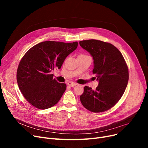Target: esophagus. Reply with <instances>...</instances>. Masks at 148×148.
Returning a JSON list of instances; mask_svg holds the SVG:
<instances>
[{"instance_id":"1","label":"esophagus","mask_w":148,"mask_h":148,"mask_svg":"<svg viewBox=\"0 0 148 148\" xmlns=\"http://www.w3.org/2000/svg\"><path fill=\"white\" fill-rule=\"evenodd\" d=\"M67 84L68 85V86H71V87H74V86H76V85H77V84H76L75 83L71 82H69L67 83Z\"/></svg>"}]
</instances>
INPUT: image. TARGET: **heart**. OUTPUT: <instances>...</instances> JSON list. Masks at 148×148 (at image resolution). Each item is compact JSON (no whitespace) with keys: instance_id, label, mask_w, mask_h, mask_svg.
I'll list each match as a JSON object with an SVG mask.
<instances>
[{"instance_id":"heart-1","label":"heart","mask_w":148,"mask_h":148,"mask_svg":"<svg viewBox=\"0 0 148 148\" xmlns=\"http://www.w3.org/2000/svg\"><path fill=\"white\" fill-rule=\"evenodd\" d=\"M82 55H83V54H82Z\"/></svg>"}]
</instances>
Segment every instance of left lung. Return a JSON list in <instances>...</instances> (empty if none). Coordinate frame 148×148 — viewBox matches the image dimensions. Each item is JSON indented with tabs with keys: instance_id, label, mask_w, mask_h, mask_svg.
<instances>
[{
	"instance_id": "left-lung-1",
	"label": "left lung",
	"mask_w": 148,
	"mask_h": 148,
	"mask_svg": "<svg viewBox=\"0 0 148 148\" xmlns=\"http://www.w3.org/2000/svg\"><path fill=\"white\" fill-rule=\"evenodd\" d=\"M79 44L93 58L92 73L98 81L95 90L84 86L80 101L92 112L108 110L119 101L127 88L129 74L125 59L112 44L96 40L81 41Z\"/></svg>"
}]
</instances>
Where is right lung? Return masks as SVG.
Listing matches in <instances>:
<instances>
[{
    "label": "right lung",
    "mask_w": 148,
    "mask_h": 148,
    "mask_svg": "<svg viewBox=\"0 0 148 148\" xmlns=\"http://www.w3.org/2000/svg\"><path fill=\"white\" fill-rule=\"evenodd\" d=\"M78 42L44 41L30 49L20 62L17 71L19 89L27 101L39 109L56 104L66 85L53 79L51 72L60 69Z\"/></svg>",
    "instance_id": "1"
}]
</instances>
